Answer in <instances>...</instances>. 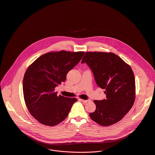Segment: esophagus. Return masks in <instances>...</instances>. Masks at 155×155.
Segmentation results:
<instances>
[{"mask_svg": "<svg viewBox=\"0 0 155 155\" xmlns=\"http://www.w3.org/2000/svg\"><path fill=\"white\" fill-rule=\"evenodd\" d=\"M80 101L84 103H88L90 101V100H82V99H80Z\"/></svg>", "mask_w": 155, "mask_h": 155, "instance_id": "34e87169", "label": "esophagus"}]
</instances>
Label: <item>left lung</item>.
I'll list each match as a JSON object with an SVG mask.
<instances>
[{
	"mask_svg": "<svg viewBox=\"0 0 155 155\" xmlns=\"http://www.w3.org/2000/svg\"><path fill=\"white\" fill-rule=\"evenodd\" d=\"M91 69L98 87L106 91V99L94 100L96 109L90 118L103 126L120 120L135 100V81L132 69L112 52H87L81 63Z\"/></svg>",
	"mask_w": 155,
	"mask_h": 155,
	"instance_id": "obj_1",
	"label": "left lung"
}]
</instances>
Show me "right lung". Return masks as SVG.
Masks as SVG:
<instances>
[{"label":"right lung","mask_w":155,"mask_h":155,"mask_svg":"<svg viewBox=\"0 0 155 155\" xmlns=\"http://www.w3.org/2000/svg\"><path fill=\"white\" fill-rule=\"evenodd\" d=\"M84 54L52 51L41 55L28 67L23 80L24 100L30 113L41 124L54 126L68 116L77 99L58 96L55 88L65 81L67 73Z\"/></svg>","instance_id":"obj_1"}]
</instances>
